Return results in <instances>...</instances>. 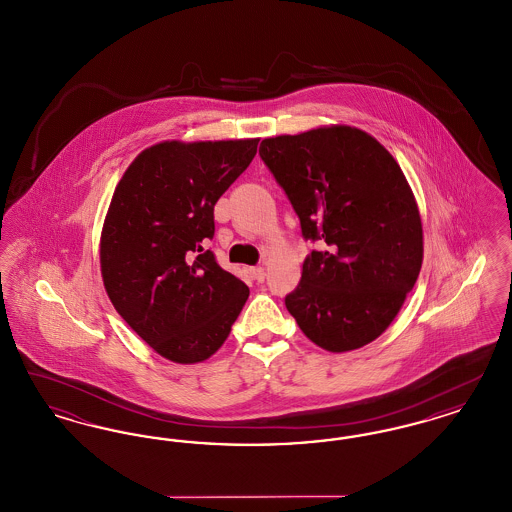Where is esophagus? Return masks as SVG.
Returning <instances> with one entry per match:
<instances>
[{
	"label": "esophagus",
	"mask_w": 512,
	"mask_h": 512,
	"mask_svg": "<svg viewBox=\"0 0 512 512\" xmlns=\"http://www.w3.org/2000/svg\"><path fill=\"white\" fill-rule=\"evenodd\" d=\"M249 272H251V276H253L257 282H263L265 276H267V274H265V268L263 267L249 268Z\"/></svg>",
	"instance_id": "1"
}]
</instances>
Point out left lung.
I'll return each instance as SVG.
<instances>
[{
  "label": "left lung",
  "instance_id": "1",
  "mask_svg": "<svg viewBox=\"0 0 512 512\" xmlns=\"http://www.w3.org/2000/svg\"><path fill=\"white\" fill-rule=\"evenodd\" d=\"M301 222L320 242L286 307L330 353L376 340L401 311L422 267V220L390 151L365 130L330 124L265 138L259 147Z\"/></svg>",
  "mask_w": 512,
  "mask_h": 512
}]
</instances>
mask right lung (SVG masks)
Returning <instances> with one entry per match:
<instances>
[{"instance_id": "add662e5", "label": "right lung", "mask_w": 512, "mask_h": 512, "mask_svg": "<svg viewBox=\"0 0 512 512\" xmlns=\"http://www.w3.org/2000/svg\"><path fill=\"white\" fill-rule=\"evenodd\" d=\"M259 138L144 149L122 174L99 240L105 292L161 357L195 365L215 355L249 288L205 249L215 203L249 167Z\"/></svg>"}]
</instances>
